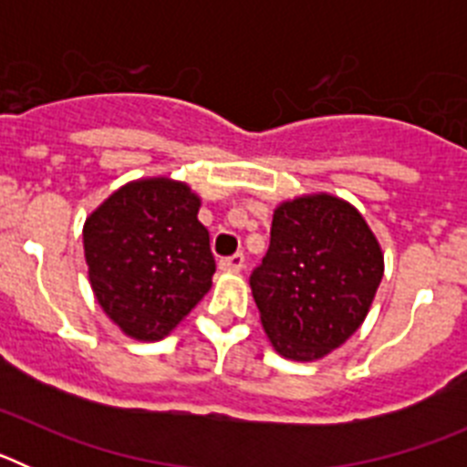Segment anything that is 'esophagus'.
<instances>
[{
    "instance_id": "esophagus-1",
    "label": "esophagus",
    "mask_w": 467,
    "mask_h": 467,
    "mask_svg": "<svg viewBox=\"0 0 467 467\" xmlns=\"http://www.w3.org/2000/svg\"><path fill=\"white\" fill-rule=\"evenodd\" d=\"M243 266H245V257H243V253L229 254V257L220 259V269L222 271H241Z\"/></svg>"
}]
</instances>
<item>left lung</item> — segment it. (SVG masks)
<instances>
[{"label":"left lung","mask_w":467,"mask_h":467,"mask_svg":"<svg viewBox=\"0 0 467 467\" xmlns=\"http://www.w3.org/2000/svg\"><path fill=\"white\" fill-rule=\"evenodd\" d=\"M381 278V247L362 214L341 198L313 193L275 210L250 287L274 348L311 362L360 327Z\"/></svg>","instance_id":"left-lung-1"}]
</instances>
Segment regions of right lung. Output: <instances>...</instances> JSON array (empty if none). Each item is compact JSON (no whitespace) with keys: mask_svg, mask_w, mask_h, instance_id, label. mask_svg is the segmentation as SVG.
<instances>
[{"mask_svg":"<svg viewBox=\"0 0 467 467\" xmlns=\"http://www.w3.org/2000/svg\"><path fill=\"white\" fill-rule=\"evenodd\" d=\"M196 193L166 177L111 193L84 224L98 304L135 339L159 341L213 285L210 234Z\"/></svg>","mask_w":467,"mask_h":467,"instance_id":"obj_1","label":"right lung"}]
</instances>
